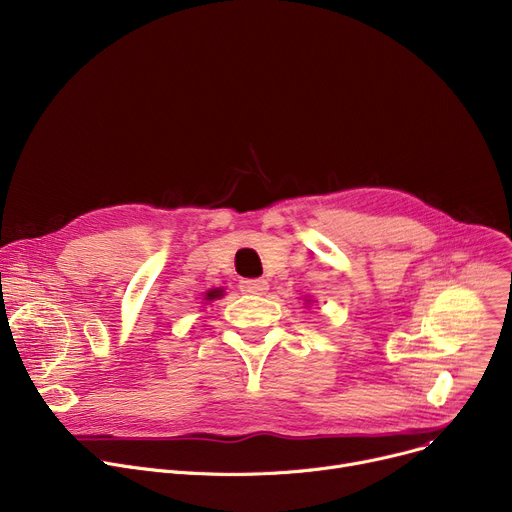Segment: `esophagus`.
Listing matches in <instances>:
<instances>
[{
    "instance_id": "esophagus-1",
    "label": "esophagus",
    "mask_w": 512,
    "mask_h": 512,
    "mask_svg": "<svg viewBox=\"0 0 512 512\" xmlns=\"http://www.w3.org/2000/svg\"><path fill=\"white\" fill-rule=\"evenodd\" d=\"M267 280H240L238 282V288L245 292V294H263L267 290Z\"/></svg>"
}]
</instances>
